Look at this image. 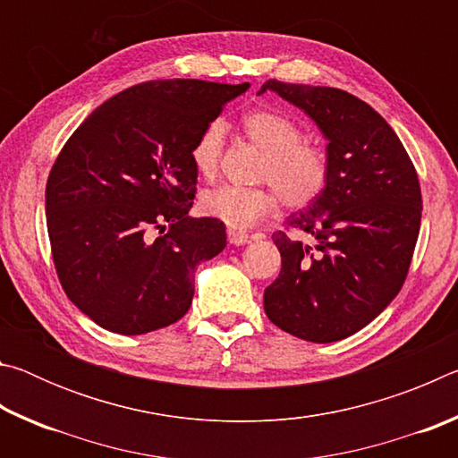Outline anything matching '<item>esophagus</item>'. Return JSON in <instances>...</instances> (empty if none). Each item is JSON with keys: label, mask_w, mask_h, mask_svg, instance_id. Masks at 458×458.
<instances>
[{"label": "esophagus", "mask_w": 458, "mask_h": 458, "mask_svg": "<svg viewBox=\"0 0 458 458\" xmlns=\"http://www.w3.org/2000/svg\"><path fill=\"white\" fill-rule=\"evenodd\" d=\"M228 242L232 246H242L246 242H250V236L244 234V232H238V230H228Z\"/></svg>", "instance_id": "1"}]
</instances>
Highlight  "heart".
<instances>
[{
  "label": "heart",
  "instance_id": "1",
  "mask_svg": "<svg viewBox=\"0 0 458 458\" xmlns=\"http://www.w3.org/2000/svg\"><path fill=\"white\" fill-rule=\"evenodd\" d=\"M242 129L252 143L265 151L262 180L275 185L289 208L311 204L329 180V157L319 145L305 143L297 123L273 111H252L242 119ZM226 137L222 121L208 123L191 147V164L201 175L210 177L220 164ZM276 196L270 188L216 185L199 196V210L208 218L220 220L232 230H246L273 212Z\"/></svg>",
  "mask_w": 458,
  "mask_h": 458
}]
</instances>
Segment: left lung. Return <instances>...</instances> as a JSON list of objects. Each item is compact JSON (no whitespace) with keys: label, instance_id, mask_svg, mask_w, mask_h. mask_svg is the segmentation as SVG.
Returning <instances> with one entry per match:
<instances>
[{"label":"left lung","instance_id":"left-lung-1","mask_svg":"<svg viewBox=\"0 0 458 458\" xmlns=\"http://www.w3.org/2000/svg\"><path fill=\"white\" fill-rule=\"evenodd\" d=\"M311 119L327 141L329 180L286 226L311 242L275 232L281 273L265 289V311L291 335L331 344L384 311L408 275L422 216L416 169L394 129L350 92L267 81Z\"/></svg>","mask_w":458,"mask_h":458}]
</instances>
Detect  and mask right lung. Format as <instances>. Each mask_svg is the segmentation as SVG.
I'll return each mask as SVG.
<instances>
[{
    "mask_svg": "<svg viewBox=\"0 0 458 458\" xmlns=\"http://www.w3.org/2000/svg\"><path fill=\"white\" fill-rule=\"evenodd\" d=\"M250 84L149 81L95 108L46 183L52 257L68 299L103 329L143 335L188 313L193 273L226 246L224 222L190 218L191 147ZM168 234L149 241L148 230Z\"/></svg>",
    "mask_w": 458,
    "mask_h": 458,
    "instance_id": "right-lung-1",
    "label": "right lung"
}]
</instances>
